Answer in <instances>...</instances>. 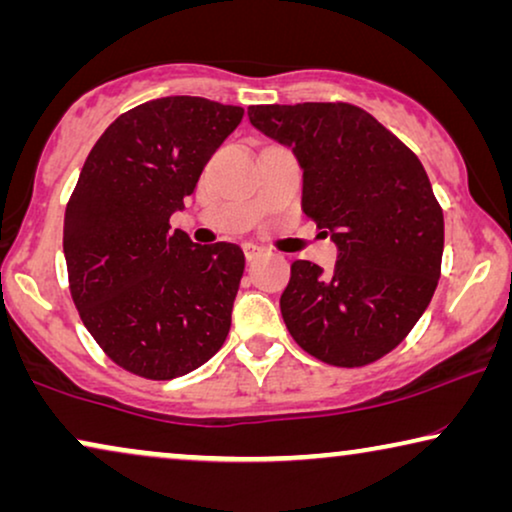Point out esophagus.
Listing matches in <instances>:
<instances>
[{
  "label": "esophagus",
  "mask_w": 512,
  "mask_h": 512,
  "mask_svg": "<svg viewBox=\"0 0 512 512\" xmlns=\"http://www.w3.org/2000/svg\"><path fill=\"white\" fill-rule=\"evenodd\" d=\"M244 249V256H247V261H256V258L263 256V249L256 247V244H242Z\"/></svg>",
  "instance_id": "34e87169"
}]
</instances>
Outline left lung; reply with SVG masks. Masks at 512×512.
<instances>
[{
    "label": "left lung",
    "instance_id": "obj_1",
    "mask_svg": "<svg viewBox=\"0 0 512 512\" xmlns=\"http://www.w3.org/2000/svg\"><path fill=\"white\" fill-rule=\"evenodd\" d=\"M247 114L298 158L303 212L338 247L331 275L293 261L279 298L291 338L331 366L382 359L412 331L438 286L445 223L426 170L354 104H256Z\"/></svg>",
    "mask_w": 512,
    "mask_h": 512
}]
</instances>
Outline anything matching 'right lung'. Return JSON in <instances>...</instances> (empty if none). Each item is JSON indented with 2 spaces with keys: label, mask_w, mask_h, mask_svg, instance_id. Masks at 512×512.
Segmentation results:
<instances>
[{
  "label": "right lung",
  "mask_w": 512,
  "mask_h": 512,
  "mask_svg": "<svg viewBox=\"0 0 512 512\" xmlns=\"http://www.w3.org/2000/svg\"><path fill=\"white\" fill-rule=\"evenodd\" d=\"M242 107L160 97L125 111L88 153L65 212L69 291L83 326L118 366L172 380L219 352L244 272L237 244L170 233Z\"/></svg>",
  "instance_id": "1"
}]
</instances>
